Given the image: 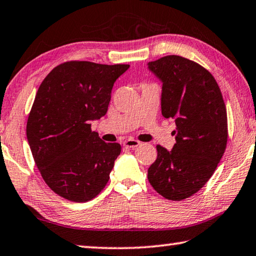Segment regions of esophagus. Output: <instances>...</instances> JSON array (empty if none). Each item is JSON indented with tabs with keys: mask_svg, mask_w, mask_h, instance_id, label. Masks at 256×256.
Segmentation results:
<instances>
[{
	"mask_svg": "<svg viewBox=\"0 0 256 256\" xmlns=\"http://www.w3.org/2000/svg\"><path fill=\"white\" fill-rule=\"evenodd\" d=\"M140 141L134 140V139H128L123 142V146L125 148H136L138 146H140Z\"/></svg>",
	"mask_w": 256,
	"mask_h": 256,
	"instance_id": "esophagus-1",
	"label": "esophagus"
}]
</instances>
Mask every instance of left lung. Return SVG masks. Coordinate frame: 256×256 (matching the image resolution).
Here are the masks:
<instances>
[{
    "label": "left lung",
    "instance_id": "left-lung-1",
    "mask_svg": "<svg viewBox=\"0 0 256 256\" xmlns=\"http://www.w3.org/2000/svg\"><path fill=\"white\" fill-rule=\"evenodd\" d=\"M162 82V115L176 120L171 152L158 144L148 180L166 200H186L216 170L228 140L226 109L220 88L200 64L180 56L148 62Z\"/></svg>",
    "mask_w": 256,
    "mask_h": 256
}]
</instances>
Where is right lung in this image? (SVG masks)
Listing matches in <instances>:
<instances>
[{
  "instance_id": "right-lung-1",
  "label": "right lung",
  "mask_w": 256,
  "mask_h": 256,
  "mask_svg": "<svg viewBox=\"0 0 256 256\" xmlns=\"http://www.w3.org/2000/svg\"><path fill=\"white\" fill-rule=\"evenodd\" d=\"M128 67L67 62L40 85L27 140L43 180L64 200L88 202L107 184L122 148L101 140L90 123L106 115L114 83Z\"/></svg>"
}]
</instances>
